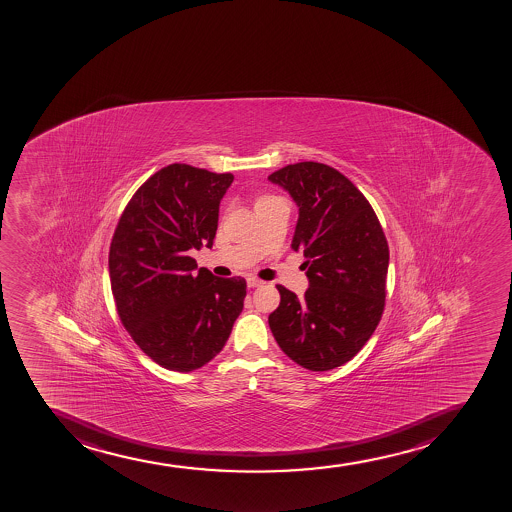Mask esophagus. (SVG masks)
I'll use <instances>...</instances> for the list:
<instances>
[{"label":"esophagus","instance_id":"obj_1","mask_svg":"<svg viewBox=\"0 0 512 512\" xmlns=\"http://www.w3.org/2000/svg\"><path fill=\"white\" fill-rule=\"evenodd\" d=\"M249 288H256V286L263 285L264 281L258 280V278H254V276H249L248 280Z\"/></svg>","mask_w":512,"mask_h":512}]
</instances>
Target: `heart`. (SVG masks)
Returning <instances> with one entry per match:
<instances>
[{
  "instance_id": "heart-1",
  "label": "heart",
  "mask_w": 512,
  "mask_h": 512,
  "mask_svg": "<svg viewBox=\"0 0 512 512\" xmlns=\"http://www.w3.org/2000/svg\"><path fill=\"white\" fill-rule=\"evenodd\" d=\"M278 199V197H271V195H266V197H261V199L258 200V204H263V202H268V200ZM256 204V205H258Z\"/></svg>"
}]
</instances>
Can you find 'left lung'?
<instances>
[{"instance_id":"left-lung-1","label":"left lung","mask_w":512,"mask_h":512,"mask_svg":"<svg viewBox=\"0 0 512 512\" xmlns=\"http://www.w3.org/2000/svg\"><path fill=\"white\" fill-rule=\"evenodd\" d=\"M298 205L291 248L302 251L310 281L303 298L278 285L269 329L291 361L330 371L366 345L386 302L389 248L376 212L349 178L323 163L271 173Z\"/></svg>"}]
</instances>
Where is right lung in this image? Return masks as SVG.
<instances>
[{"instance_id":"obj_1","label":"right lung","mask_w":512,"mask_h":512,"mask_svg":"<svg viewBox=\"0 0 512 512\" xmlns=\"http://www.w3.org/2000/svg\"><path fill=\"white\" fill-rule=\"evenodd\" d=\"M232 173L172 163L151 175L124 209L109 248V278L124 329L146 356L190 372L221 352L243 312L244 278L197 268L212 248Z\"/></svg>"}]
</instances>
